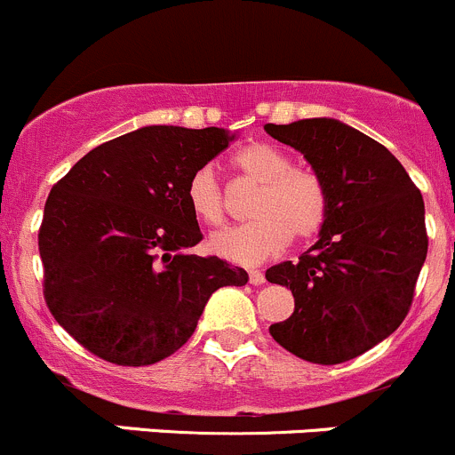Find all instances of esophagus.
<instances>
[{
    "label": "esophagus",
    "mask_w": 455,
    "mask_h": 455,
    "mask_svg": "<svg viewBox=\"0 0 455 455\" xmlns=\"http://www.w3.org/2000/svg\"><path fill=\"white\" fill-rule=\"evenodd\" d=\"M250 283L251 285H263L265 274L260 269H250Z\"/></svg>",
    "instance_id": "obj_1"
}]
</instances>
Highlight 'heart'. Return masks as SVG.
<instances>
[{"mask_svg":"<svg viewBox=\"0 0 455 455\" xmlns=\"http://www.w3.org/2000/svg\"><path fill=\"white\" fill-rule=\"evenodd\" d=\"M234 168L260 192L251 205L256 221L229 228L210 238V250L221 259L256 265L278 254L291 241L314 238L330 214L327 186L314 170L291 165V159L269 143H250L232 159ZM188 204L195 217L208 228L228 221V196L212 168H199L188 181Z\"/></svg>","mask_w":455,"mask_h":455,"instance_id":"1","label":"heart"}]
</instances>
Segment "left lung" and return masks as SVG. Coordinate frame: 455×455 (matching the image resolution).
Listing matches in <instances>:
<instances>
[{"label":"left lung","instance_id":"8db88e82","mask_svg":"<svg viewBox=\"0 0 455 455\" xmlns=\"http://www.w3.org/2000/svg\"><path fill=\"white\" fill-rule=\"evenodd\" d=\"M265 132L299 150L330 195L321 238L296 263L265 272L294 294L291 316L269 334L303 361H352L394 334L411 307L429 245L425 201L385 146L340 121L265 124Z\"/></svg>","mask_w":455,"mask_h":455}]
</instances>
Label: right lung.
<instances>
[{
    "label": "right lung",
    "mask_w": 455,
    "mask_h": 455,
    "mask_svg": "<svg viewBox=\"0 0 455 455\" xmlns=\"http://www.w3.org/2000/svg\"><path fill=\"white\" fill-rule=\"evenodd\" d=\"M234 137L148 125L101 143L52 186L39 228L44 299L90 354L124 367L188 343L210 296L247 272L190 254L204 238L188 181Z\"/></svg>",
    "instance_id": "add662e5"
}]
</instances>
